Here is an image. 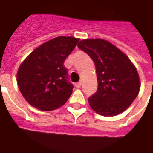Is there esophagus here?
Wrapping results in <instances>:
<instances>
[{
  "instance_id": "1",
  "label": "esophagus",
  "mask_w": 153,
  "mask_h": 153,
  "mask_svg": "<svg viewBox=\"0 0 153 153\" xmlns=\"http://www.w3.org/2000/svg\"><path fill=\"white\" fill-rule=\"evenodd\" d=\"M75 85H76V88H80L81 86V82H78V83H76Z\"/></svg>"
}]
</instances>
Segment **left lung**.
<instances>
[{"label":"left lung","instance_id":"8db88e82","mask_svg":"<svg viewBox=\"0 0 153 153\" xmlns=\"http://www.w3.org/2000/svg\"><path fill=\"white\" fill-rule=\"evenodd\" d=\"M78 47L91 58L96 68L98 89L88 99L90 107L104 117L123 112L140 89L134 65L122 51L102 39L83 40Z\"/></svg>","mask_w":153,"mask_h":153}]
</instances>
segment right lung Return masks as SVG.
I'll return each mask as SVG.
<instances>
[{
  "instance_id": "add662e5",
  "label": "right lung",
  "mask_w": 153,
  "mask_h": 153,
  "mask_svg": "<svg viewBox=\"0 0 153 153\" xmlns=\"http://www.w3.org/2000/svg\"><path fill=\"white\" fill-rule=\"evenodd\" d=\"M79 39L59 36L40 45L27 57L17 72L20 92L30 105L41 111L63 106L72 93L63 63Z\"/></svg>"
}]
</instances>
